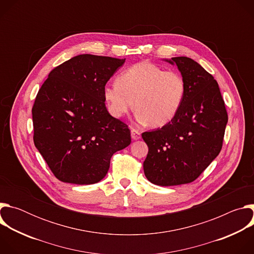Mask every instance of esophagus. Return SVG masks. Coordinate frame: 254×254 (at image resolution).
<instances>
[{
	"mask_svg": "<svg viewBox=\"0 0 254 254\" xmlns=\"http://www.w3.org/2000/svg\"><path fill=\"white\" fill-rule=\"evenodd\" d=\"M130 135H131V138L133 140H136V139H139L140 138V132L134 128H131L130 130Z\"/></svg>",
	"mask_w": 254,
	"mask_h": 254,
	"instance_id": "esophagus-1",
	"label": "esophagus"
}]
</instances>
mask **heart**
I'll use <instances>...</instances> for the list:
<instances>
[{
    "label": "heart",
    "instance_id": "1",
    "mask_svg": "<svg viewBox=\"0 0 254 254\" xmlns=\"http://www.w3.org/2000/svg\"><path fill=\"white\" fill-rule=\"evenodd\" d=\"M187 83L177 71H165L148 62H138L118 76L115 85L103 88L108 112L123 118L134 107L135 119L141 125L159 127L169 124L183 104Z\"/></svg>",
    "mask_w": 254,
    "mask_h": 254
}]
</instances>
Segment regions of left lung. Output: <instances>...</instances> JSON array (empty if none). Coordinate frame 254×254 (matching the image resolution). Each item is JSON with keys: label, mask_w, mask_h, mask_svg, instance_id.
Masks as SVG:
<instances>
[{"label": "left lung", "mask_w": 254, "mask_h": 254, "mask_svg": "<svg viewBox=\"0 0 254 254\" xmlns=\"http://www.w3.org/2000/svg\"><path fill=\"white\" fill-rule=\"evenodd\" d=\"M163 60L178 67L187 90L169 124L141 134L149 148L143 172L155 185L176 186L193 182L219 155L228 117L218 83L199 63L184 56Z\"/></svg>", "instance_id": "1"}]
</instances>
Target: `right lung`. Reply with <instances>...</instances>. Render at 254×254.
<instances>
[{"label": "right lung", "mask_w": 254, "mask_h": 254, "mask_svg": "<svg viewBox=\"0 0 254 254\" xmlns=\"http://www.w3.org/2000/svg\"><path fill=\"white\" fill-rule=\"evenodd\" d=\"M126 59L81 54L55 67L36 96L34 143L64 183L101 181L113 155L130 143L126 124L107 112L103 88Z\"/></svg>", "instance_id": "add662e5"}]
</instances>
